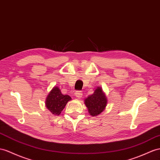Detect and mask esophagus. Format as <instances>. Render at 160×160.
<instances>
[{
    "instance_id": "34e87169",
    "label": "esophagus",
    "mask_w": 160,
    "mask_h": 160,
    "mask_svg": "<svg viewBox=\"0 0 160 160\" xmlns=\"http://www.w3.org/2000/svg\"><path fill=\"white\" fill-rule=\"evenodd\" d=\"M82 96V92L80 91H77L76 92V97L77 98H81Z\"/></svg>"
}]
</instances>
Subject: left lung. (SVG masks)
<instances>
[{
	"label": "left lung",
	"mask_w": 160,
	"mask_h": 160,
	"mask_svg": "<svg viewBox=\"0 0 160 160\" xmlns=\"http://www.w3.org/2000/svg\"><path fill=\"white\" fill-rule=\"evenodd\" d=\"M107 98L101 87H97L92 95L84 100V103L92 116L99 115L105 109L107 105Z\"/></svg>",
	"instance_id": "1"
}]
</instances>
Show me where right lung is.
Wrapping results in <instances>:
<instances>
[{"label":"right lung","instance_id":"add662e5","mask_svg":"<svg viewBox=\"0 0 160 160\" xmlns=\"http://www.w3.org/2000/svg\"><path fill=\"white\" fill-rule=\"evenodd\" d=\"M71 99L72 98L69 95H63L58 87H54L47 97V108L54 115H59Z\"/></svg>","mask_w":160,"mask_h":160}]
</instances>
